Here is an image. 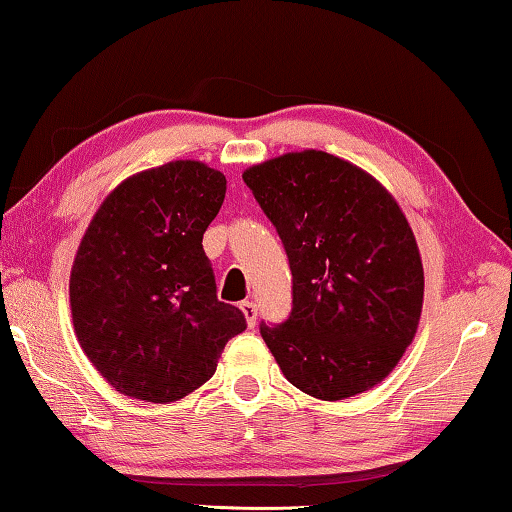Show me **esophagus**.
<instances>
[{"label":"esophagus","instance_id":"34e87169","mask_svg":"<svg viewBox=\"0 0 512 512\" xmlns=\"http://www.w3.org/2000/svg\"><path fill=\"white\" fill-rule=\"evenodd\" d=\"M239 310H241L243 319H246L248 326L253 328L255 323H257V305L253 303V300H243V303L239 305Z\"/></svg>","mask_w":512,"mask_h":512}]
</instances>
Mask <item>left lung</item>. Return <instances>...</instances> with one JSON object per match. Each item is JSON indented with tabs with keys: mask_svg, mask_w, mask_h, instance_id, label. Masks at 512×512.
<instances>
[{
	"mask_svg": "<svg viewBox=\"0 0 512 512\" xmlns=\"http://www.w3.org/2000/svg\"><path fill=\"white\" fill-rule=\"evenodd\" d=\"M285 243L294 307L262 337L280 371L321 401L362 394L417 335L424 266L399 202L367 170L300 150L243 170Z\"/></svg>",
	"mask_w": 512,
	"mask_h": 512,
	"instance_id": "1",
	"label": "left lung"
}]
</instances>
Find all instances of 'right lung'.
<instances>
[{
  "label": "right lung",
  "mask_w": 512,
  "mask_h": 512,
  "mask_svg": "<svg viewBox=\"0 0 512 512\" xmlns=\"http://www.w3.org/2000/svg\"><path fill=\"white\" fill-rule=\"evenodd\" d=\"M227 180L177 159L120 182L88 223L70 271L77 342L116 392L180 401L214 376L227 339L246 330L216 298L202 234Z\"/></svg>",
  "instance_id": "obj_1"
}]
</instances>
